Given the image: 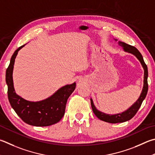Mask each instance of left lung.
<instances>
[{
	"mask_svg": "<svg viewBox=\"0 0 155 155\" xmlns=\"http://www.w3.org/2000/svg\"><path fill=\"white\" fill-rule=\"evenodd\" d=\"M115 40V39H114ZM117 41V40H115ZM119 45L122 47L124 51L127 52L129 53H131L134 55L136 56L137 60L140 61V62L141 63L142 66L144 68V85H143V88L142 90L141 94L138 99L135 102L133 105L129 107L128 109H127L125 111L121 112V113H118L115 114H106L104 112H102L96 108V107L95 106L94 102H93L92 98L90 99L91 100V108L93 110V112L95 114V116H96L98 119L103 120V121H105L107 123H123L125 121H127V120H130L132 119L135 114H136V112L138 110L140 106L142 105V103L145 97L146 96V94H147L148 92V68L146 64H145L144 59L141 53L137 50L136 47H134L131 45H129L128 44H126L125 43H123L121 41H119Z\"/></svg>",
	"mask_w": 155,
	"mask_h": 155,
	"instance_id": "obj_1",
	"label": "left lung"
}]
</instances>
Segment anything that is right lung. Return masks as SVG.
I'll list each match as a JSON object with an SVG mask.
<instances>
[{
    "instance_id": "add662e5",
    "label": "right lung",
    "mask_w": 155,
    "mask_h": 155,
    "mask_svg": "<svg viewBox=\"0 0 155 155\" xmlns=\"http://www.w3.org/2000/svg\"><path fill=\"white\" fill-rule=\"evenodd\" d=\"M24 46L25 45L19 47L14 52L6 70L8 99L10 104L17 114L27 124L36 127L55 124L64 117L67 100L74 91L76 83L61 87L50 97L38 102H31L19 96L14 89L13 70L18 51Z\"/></svg>"
}]
</instances>
